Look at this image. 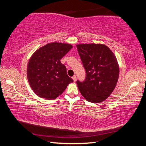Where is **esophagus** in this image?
Instances as JSON below:
<instances>
[{
  "label": "esophagus",
  "instance_id": "34e87169",
  "mask_svg": "<svg viewBox=\"0 0 146 146\" xmlns=\"http://www.w3.org/2000/svg\"><path fill=\"white\" fill-rule=\"evenodd\" d=\"M72 79L74 80V82H76V76H74L72 77Z\"/></svg>",
  "mask_w": 146,
  "mask_h": 146
}]
</instances>
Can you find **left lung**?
Here are the masks:
<instances>
[{"label":"left lung","instance_id":"obj_1","mask_svg":"<svg viewBox=\"0 0 146 146\" xmlns=\"http://www.w3.org/2000/svg\"><path fill=\"white\" fill-rule=\"evenodd\" d=\"M76 46L86 72L84 81H77L79 91L87 101L101 102L111 94L117 83V59L104 44H80Z\"/></svg>","mask_w":146,"mask_h":146}]
</instances>
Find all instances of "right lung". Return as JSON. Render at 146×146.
Here are the masks:
<instances>
[{"label": "right lung", "mask_w": 146, "mask_h": 146, "mask_svg": "<svg viewBox=\"0 0 146 146\" xmlns=\"http://www.w3.org/2000/svg\"><path fill=\"white\" fill-rule=\"evenodd\" d=\"M72 48L70 44L52 42L32 54L27 67L30 86L35 94L48 100L61 95L73 80L60 59Z\"/></svg>", "instance_id": "add662e5"}]
</instances>
